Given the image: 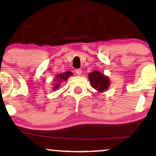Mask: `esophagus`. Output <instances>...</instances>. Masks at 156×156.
Masks as SVG:
<instances>
[{
  "instance_id": "esophagus-1",
  "label": "esophagus",
  "mask_w": 156,
  "mask_h": 156,
  "mask_svg": "<svg viewBox=\"0 0 156 156\" xmlns=\"http://www.w3.org/2000/svg\"><path fill=\"white\" fill-rule=\"evenodd\" d=\"M76 73L77 75H78V76H80V75H81V73H82L81 69H76Z\"/></svg>"
}]
</instances>
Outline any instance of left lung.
Instances as JSON below:
<instances>
[{
  "mask_svg": "<svg viewBox=\"0 0 156 156\" xmlns=\"http://www.w3.org/2000/svg\"><path fill=\"white\" fill-rule=\"evenodd\" d=\"M89 78L91 86L99 92L106 91L110 86L109 78L99 71L94 70L92 73H89Z\"/></svg>",
  "mask_w": 156,
  "mask_h": 156,
  "instance_id": "8db88e82",
  "label": "left lung"
}]
</instances>
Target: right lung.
I'll list each match as a JSON object with an SVG mask.
<instances>
[{
	"mask_svg": "<svg viewBox=\"0 0 156 156\" xmlns=\"http://www.w3.org/2000/svg\"><path fill=\"white\" fill-rule=\"evenodd\" d=\"M73 73L70 72V71H67L66 73H64L63 74H59L56 76V82L54 84L53 90H56L59 89L60 83L62 82V80H67V78L70 76H72Z\"/></svg>",
	"mask_w": 156,
	"mask_h": 156,
	"instance_id": "right-lung-1",
	"label": "right lung"
}]
</instances>
